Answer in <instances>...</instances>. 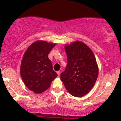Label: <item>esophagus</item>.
I'll use <instances>...</instances> for the list:
<instances>
[{
	"label": "esophagus",
	"mask_w": 121,
	"mask_h": 121,
	"mask_svg": "<svg viewBox=\"0 0 121 121\" xmlns=\"http://www.w3.org/2000/svg\"><path fill=\"white\" fill-rule=\"evenodd\" d=\"M57 73L58 74V77H59V75H60V71H58V72H57Z\"/></svg>",
	"instance_id": "1"
}]
</instances>
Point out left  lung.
I'll use <instances>...</instances> for the list:
<instances>
[{"label":"left lung","mask_w":121,"mask_h":121,"mask_svg":"<svg viewBox=\"0 0 121 121\" xmlns=\"http://www.w3.org/2000/svg\"><path fill=\"white\" fill-rule=\"evenodd\" d=\"M64 49L67 65L60 74V79L71 95L82 97L90 91L98 77L95 57L91 49L81 41L67 44Z\"/></svg>","instance_id":"1"}]
</instances>
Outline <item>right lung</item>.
I'll return each instance as SVG.
<instances>
[{"instance_id":"add662e5","label":"right lung","mask_w":121,"mask_h":121,"mask_svg":"<svg viewBox=\"0 0 121 121\" xmlns=\"http://www.w3.org/2000/svg\"><path fill=\"white\" fill-rule=\"evenodd\" d=\"M56 43L37 41L25 51L21 63L20 74L25 85L36 94L47 90L57 74L53 70L49 53Z\"/></svg>"}]
</instances>
